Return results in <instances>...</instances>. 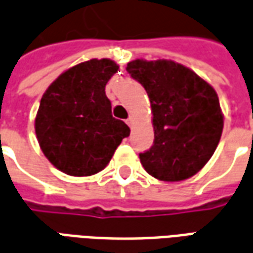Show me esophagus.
Here are the masks:
<instances>
[{
  "label": "esophagus",
  "instance_id": "1",
  "mask_svg": "<svg viewBox=\"0 0 253 253\" xmlns=\"http://www.w3.org/2000/svg\"><path fill=\"white\" fill-rule=\"evenodd\" d=\"M126 124H128L130 128H132V126H133V124H135V118L129 117V118H128V120H126Z\"/></svg>",
  "mask_w": 253,
  "mask_h": 253
}]
</instances>
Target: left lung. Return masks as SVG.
Wrapping results in <instances>:
<instances>
[{
	"label": "left lung",
	"instance_id": "obj_1",
	"mask_svg": "<svg viewBox=\"0 0 253 253\" xmlns=\"http://www.w3.org/2000/svg\"><path fill=\"white\" fill-rule=\"evenodd\" d=\"M126 71L150 98L154 144L139 154L161 181L187 180L207 164L221 139L223 114L215 89L187 66L170 60H135Z\"/></svg>",
	"mask_w": 253,
	"mask_h": 253
}]
</instances>
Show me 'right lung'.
I'll return each mask as SVG.
<instances>
[{"label":"right lung","instance_id":"right-lung-1","mask_svg":"<svg viewBox=\"0 0 253 253\" xmlns=\"http://www.w3.org/2000/svg\"><path fill=\"white\" fill-rule=\"evenodd\" d=\"M118 65L85 61L61 73L41 99L35 133L41 150L62 173L92 175L110 162L129 126L112 116L105 87Z\"/></svg>","mask_w":253,"mask_h":253}]
</instances>
